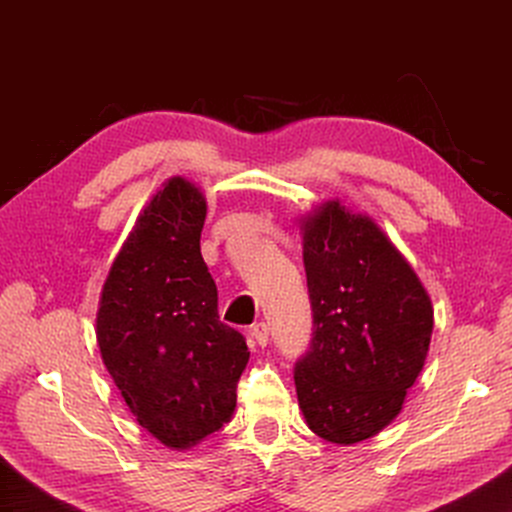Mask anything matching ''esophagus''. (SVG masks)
Listing matches in <instances>:
<instances>
[{
    "label": "esophagus",
    "instance_id": "1",
    "mask_svg": "<svg viewBox=\"0 0 512 512\" xmlns=\"http://www.w3.org/2000/svg\"><path fill=\"white\" fill-rule=\"evenodd\" d=\"M250 336H253V341L259 345V348H264L268 343V325L266 323H255L250 327Z\"/></svg>",
    "mask_w": 512,
    "mask_h": 512
}]
</instances>
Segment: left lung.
Listing matches in <instances>:
<instances>
[{
  "label": "left lung",
  "instance_id": "obj_1",
  "mask_svg": "<svg viewBox=\"0 0 512 512\" xmlns=\"http://www.w3.org/2000/svg\"><path fill=\"white\" fill-rule=\"evenodd\" d=\"M314 334L293 379L307 427L336 445L377 436L427 359V289L379 225L327 201L302 221Z\"/></svg>",
  "mask_w": 512,
  "mask_h": 512
}]
</instances>
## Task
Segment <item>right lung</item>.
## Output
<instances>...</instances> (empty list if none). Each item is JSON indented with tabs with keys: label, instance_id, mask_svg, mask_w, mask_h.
I'll return each instance as SVG.
<instances>
[{
	"label": "right lung",
	"instance_id": "add662e5",
	"mask_svg": "<svg viewBox=\"0 0 512 512\" xmlns=\"http://www.w3.org/2000/svg\"><path fill=\"white\" fill-rule=\"evenodd\" d=\"M207 203L169 178L121 246L103 282L97 343L135 420L171 449L230 422L248 345L219 320L216 284L201 255Z\"/></svg>",
	"mask_w": 512,
	"mask_h": 512
}]
</instances>
